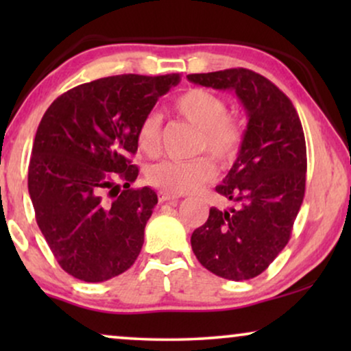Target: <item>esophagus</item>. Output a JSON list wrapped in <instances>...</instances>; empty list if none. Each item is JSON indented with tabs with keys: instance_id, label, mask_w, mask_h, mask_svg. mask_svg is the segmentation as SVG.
Wrapping results in <instances>:
<instances>
[{
	"instance_id": "esophagus-1",
	"label": "esophagus",
	"mask_w": 351,
	"mask_h": 351,
	"mask_svg": "<svg viewBox=\"0 0 351 351\" xmlns=\"http://www.w3.org/2000/svg\"><path fill=\"white\" fill-rule=\"evenodd\" d=\"M158 199H160V203H166V201H176L177 196L166 193V191H160V193H158Z\"/></svg>"
}]
</instances>
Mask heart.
<instances>
[{
	"label": "heart",
	"mask_w": 351,
	"mask_h": 351,
	"mask_svg": "<svg viewBox=\"0 0 351 351\" xmlns=\"http://www.w3.org/2000/svg\"><path fill=\"white\" fill-rule=\"evenodd\" d=\"M177 114L198 128L195 152H208L219 166H228L237 160L244 142V124L238 117L228 114L227 102L208 89H189L174 102ZM138 150L155 156L161 145V118L155 112L147 113L136 131ZM215 176V166L208 156L191 160H165L152 165L145 172L148 184L171 195H185L201 189Z\"/></svg>",
	"instance_id": "1"
}]
</instances>
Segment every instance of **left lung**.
Returning a JSON list of instances; mask_svg holds the SVG:
<instances>
[{"label": "left lung", "instance_id": "left-lung-1", "mask_svg": "<svg viewBox=\"0 0 351 351\" xmlns=\"http://www.w3.org/2000/svg\"><path fill=\"white\" fill-rule=\"evenodd\" d=\"M195 84L233 90L247 114L237 161L215 191L237 208H210L191 234L201 265L225 280H251L265 271L289 241L305 195L306 147L289 97L265 76L228 69L186 76Z\"/></svg>", "mask_w": 351, "mask_h": 351}]
</instances>
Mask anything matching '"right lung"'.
<instances>
[{
	"instance_id": "1",
	"label": "right lung",
	"mask_w": 351,
	"mask_h": 351,
	"mask_svg": "<svg viewBox=\"0 0 351 351\" xmlns=\"http://www.w3.org/2000/svg\"><path fill=\"white\" fill-rule=\"evenodd\" d=\"M177 73L117 75L76 86L46 110L28 166L36 223L59 265L86 282L107 281L136 262L158 203L129 189L138 167L136 131ZM117 180L125 184L119 191Z\"/></svg>"
}]
</instances>
